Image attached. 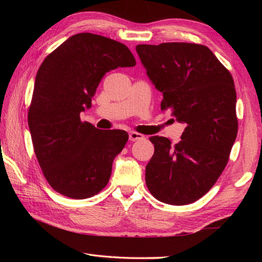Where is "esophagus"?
Instances as JSON below:
<instances>
[{
    "label": "esophagus",
    "instance_id": "esophagus-1",
    "mask_svg": "<svg viewBox=\"0 0 262 262\" xmlns=\"http://www.w3.org/2000/svg\"><path fill=\"white\" fill-rule=\"evenodd\" d=\"M144 136L140 134V133H136V132H130L129 133V140L130 141H140V140H143Z\"/></svg>",
    "mask_w": 262,
    "mask_h": 262
}]
</instances>
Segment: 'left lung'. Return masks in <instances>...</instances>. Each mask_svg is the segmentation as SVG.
Masks as SVG:
<instances>
[{
	"instance_id": "1",
	"label": "left lung",
	"mask_w": 262,
	"mask_h": 262,
	"mask_svg": "<svg viewBox=\"0 0 262 262\" xmlns=\"http://www.w3.org/2000/svg\"><path fill=\"white\" fill-rule=\"evenodd\" d=\"M136 52L163 94L161 108L186 123L174 145L166 137H150L155 152L145 184L161 202L189 205L214 186L228 164L238 132L233 78L203 45H137Z\"/></svg>"
}]
</instances>
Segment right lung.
<instances>
[{"mask_svg": "<svg viewBox=\"0 0 262 262\" xmlns=\"http://www.w3.org/2000/svg\"><path fill=\"white\" fill-rule=\"evenodd\" d=\"M135 64L126 45L94 33L72 35L43 60L28 122L39 165L57 193L82 200L107 185L113 159L125 148L128 134L97 129L79 114L91 107L106 73Z\"/></svg>", "mask_w": 262, "mask_h": 262, "instance_id": "right-lung-1", "label": "right lung"}]
</instances>
